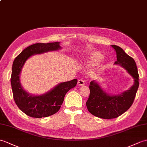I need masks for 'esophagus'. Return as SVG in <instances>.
<instances>
[{
  "mask_svg": "<svg viewBox=\"0 0 147 147\" xmlns=\"http://www.w3.org/2000/svg\"><path fill=\"white\" fill-rule=\"evenodd\" d=\"M78 84L80 85V86H84V81L83 80L80 79L78 81Z\"/></svg>",
  "mask_w": 147,
  "mask_h": 147,
  "instance_id": "esophagus-1",
  "label": "esophagus"
}]
</instances>
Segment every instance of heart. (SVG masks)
Masks as SVG:
<instances>
[{"label": "heart", "mask_w": 147, "mask_h": 147, "mask_svg": "<svg viewBox=\"0 0 147 147\" xmlns=\"http://www.w3.org/2000/svg\"><path fill=\"white\" fill-rule=\"evenodd\" d=\"M103 58V56L100 53H91L86 59V63L90 66H96L100 63Z\"/></svg>", "instance_id": "heart-1"}]
</instances>
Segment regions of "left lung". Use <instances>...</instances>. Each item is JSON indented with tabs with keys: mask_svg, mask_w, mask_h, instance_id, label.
Segmentation results:
<instances>
[{
	"mask_svg": "<svg viewBox=\"0 0 147 147\" xmlns=\"http://www.w3.org/2000/svg\"><path fill=\"white\" fill-rule=\"evenodd\" d=\"M111 46L117 53V61L115 64L127 70L134 78V84L129 90L120 94L111 95L104 91L96 81L90 82V96L86 103L87 108L92 115L103 119L117 118L127 111L134 103L139 86V75L134 59L120 47Z\"/></svg>",
	"mask_w": 147,
	"mask_h": 147,
	"instance_id": "left-lung-1",
	"label": "left lung"
}]
</instances>
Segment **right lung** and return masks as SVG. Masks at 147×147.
Instances as JSON below:
<instances>
[{
	"label": "right lung",
	"instance_id": "right-lung-1",
	"mask_svg": "<svg viewBox=\"0 0 147 147\" xmlns=\"http://www.w3.org/2000/svg\"><path fill=\"white\" fill-rule=\"evenodd\" d=\"M59 42L36 43L24 49L13 61L11 83L13 100L18 108L27 115L42 118L57 113L63 104L67 92L76 86V79L58 84L52 90L42 95H32L23 89L20 82V74L29 57L61 49Z\"/></svg>",
	"mask_w": 147,
	"mask_h": 147
}]
</instances>
